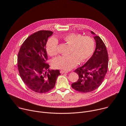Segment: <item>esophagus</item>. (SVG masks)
I'll return each mask as SVG.
<instances>
[{
    "instance_id": "1",
    "label": "esophagus",
    "mask_w": 126,
    "mask_h": 126,
    "mask_svg": "<svg viewBox=\"0 0 126 126\" xmlns=\"http://www.w3.org/2000/svg\"><path fill=\"white\" fill-rule=\"evenodd\" d=\"M60 73L61 74H63V73H67L68 71H64V70H61L60 71Z\"/></svg>"
}]
</instances>
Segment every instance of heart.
I'll return each instance as SVG.
<instances>
[{
	"mask_svg": "<svg viewBox=\"0 0 126 126\" xmlns=\"http://www.w3.org/2000/svg\"><path fill=\"white\" fill-rule=\"evenodd\" d=\"M63 40L71 46L68 56H60L52 61L53 66L57 69L68 70L75 67L79 63L87 61L91 57L95 49V41L89 36L78 33H70L63 37ZM58 41L55 37H51L47 41L46 50L51 56L58 53Z\"/></svg>",
	"mask_w": 126,
	"mask_h": 126,
	"instance_id": "1",
	"label": "heart"
}]
</instances>
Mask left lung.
<instances>
[{"instance_id":"8db88e82","label":"left lung","mask_w":126,"mask_h":126,"mask_svg":"<svg viewBox=\"0 0 126 126\" xmlns=\"http://www.w3.org/2000/svg\"><path fill=\"white\" fill-rule=\"evenodd\" d=\"M95 34V33L91 31ZM96 47L92 56L82 66L74 72L79 79L72 84V87L81 93L92 92L102 83L108 71V54L103 40L98 36H94Z\"/></svg>"}]
</instances>
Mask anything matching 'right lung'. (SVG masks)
Here are the masks:
<instances>
[{
    "mask_svg": "<svg viewBox=\"0 0 126 126\" xmlns=\"http://www.w3.org/2000/svg\"><path fill=\"white\" fill-rule=\"evenodd\" d=\"M53 34L40 30L29 36L22 44L17 57V67L23 82L32 91L39 93L49 92L54 87L59 70H49L46 45Z\"/></svg>",
    "mask_w": 126,
    "mask_h": 126,
    "instance_id": "right-lung-1",
    "label": "right lung"
}]
</instances>
